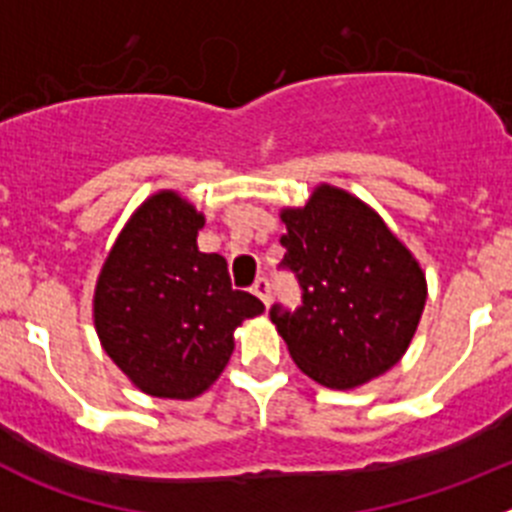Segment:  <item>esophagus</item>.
<instances>
[{"mask_svg": "<svg viewBox=\"0 0 512 512\" xmlns=\"http://www.w3.org/2000/svg\"><path fill=\"white\" fill-rule=\"evenodd\" d=\"M251 292L256 297H259L261 302H264L266 307H269V302H271V287H269V279L266 277H259L256 279V282H253V287H251Z\"/></svg>", "mask_w": 512, "mask_h": 512, "instance_id": "esophagus-1", "label": "esophagus"}]
</instances>
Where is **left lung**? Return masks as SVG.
Listing matches in <instances>:
<instances>
[{
  "label": "left lung",
  "mask_w": 512,
  "mask_h": 512,
  "mask_svg": "<svg viewBox=\"0 0 512 512\" xmlns=\"http://www.w3.org/2000/svg\"><path fill=\"white\" fill-rule=\"evenodd\" d=\"M282 266L302 305L271 307V323L302 372L330 390H354L402 359L423 315L425 274L369 205L320 184L305 207H284Z\"/></svg>",
  "instance_id": "left-lung-1"
}]
</instances>
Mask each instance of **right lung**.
<instances>
[{"label": "right lung", "instance_id": "right-lung-1", "mask_svg": "<svg viewBox=\"0 0 512 512\" xmlns=\"http://www.w3.org/2000/svg\"><path fill=\"white\" fill-rule=\"evenodd\" d=\"M202 212L171 189L151 194L107 253L94 289V328L120 372L151 397L192 400L233 354V330L264 312L230 287L220 253H202Z\"/></svg>", "mask_w": 512, "mask_h": 512}]
</instances>
